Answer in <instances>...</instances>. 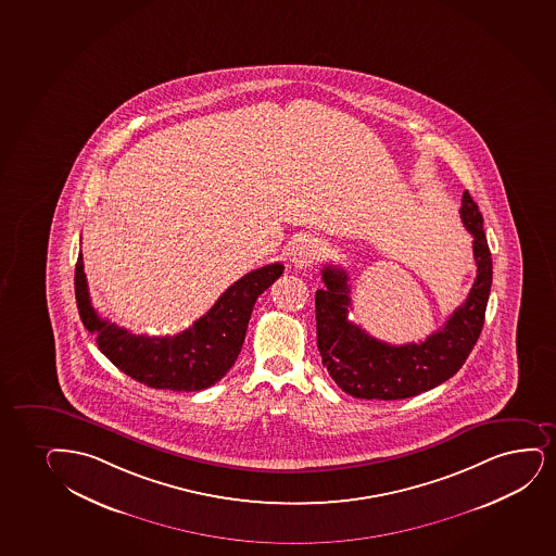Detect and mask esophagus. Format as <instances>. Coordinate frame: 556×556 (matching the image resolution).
<instances>
[{"label":"esophagus","instance_id":"34e87169","mask_svg":"<svg viewBox=\"0 0 556 556\" xmlns=\"http://www.w3.org/2000/svg\"><path fill=\"white\" fill-rule=\"evenodd\" d=\"M323 254V248L318 241L313 238H303V240L295 243L294 251H292V264L295 268H307L313 262L318 261Z\"/></svg>","mask_w":556,"mask_h":556}]
</instances>
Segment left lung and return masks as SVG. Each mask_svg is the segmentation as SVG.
Returning a JSON list of instances; mask_svg holds the SVG:
<instances>
[{"label":"left lung","instance_id":"obj_1","mask_svg":"<svg viewBox=\"0 0 556 556\" xmlns=\"http://www.w3.org/2000/svg\"><path fill=\"white\" fill-rule=\"evenodd\" d=\"M460 204L463 225L473 236L478 275L465 303L424 343L395 346L350 323L349 275L341 266H324L326 287L316 290L315 298L316 343L329 377L344 393L377 401L414 397L452 378L478 343L493 282V261L483 217L470 192L465 191Z\"/></svg>","mask_w":556,"mask_h":556}]
</instances>
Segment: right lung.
Listing matches in <instances>:
<instances>
[{
    "instance_id": "1",
    "label": "right lung",
    "mask_w": 556,
    "mask_h": 556,
    "mask_svg": "<svg viewBox=\"0 0 556 556\" xmlns=\"http://www.w3.org/2000/svg\"><path fill=\"white\" fill-rule=\"evenodd\" d=\"M281 262L243 275L228 287L206 315L178 336H135L99 318L90 302L83 253L75 268V294L84 328L117 369L155 390H206L238 359L256 298L282 275Z\"/></svg>"
}]
</instances>
